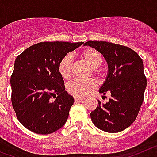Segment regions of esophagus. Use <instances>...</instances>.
Listing matches in <instances>:
<instances>
[{
	"label": "esophagus",
	"mask_w": 157,
	"mask_h": 157,
	"mask_svg": "<svg viewBox=\"0 0 157 157\" xmlns=\"http://www.w3.org/2000/svg\"><path fill=\"white\" fill-rule=\"evenodd\" d=\"M84 98H80V97H77V96H74V100L75 101H82Z\"/></svg>",
	"instance_id": "esophagus-1"
}]
</instances>
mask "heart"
<instances>
[{"label": "heart", "mask_w": 157, "mask_h": 157, "mask_svg": "<svg viewBox=\"0 0 157 157\" xmlns=\"http://www.w3.org/2000/svg\"><path fill=\"white\" fill-rule=\"evenodd\" d=\"M80 58L93 69L95 73L99 74L98 68L100 67L103 62V56L97 50L92 48L85 49L80 53ZM58 73L65 80H69L72 77L73 69V58L70 54H66L61 59L58 66ZM96 81L93 79L80 80L76 79L68 85V91L70 94L77 97H84L92 92L96 87Z\"/></svg>", "instance_id": "1"}]
</instances>
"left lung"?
I'll use <instances>...</instances> for the list:
<instances>
[{"instance_id": "left-lung-1", "label": "left lung", "mask_w": 157, "mask_h": 157, "mask_svg": "<svg viewBox=\"0 0 157 157\" xmlns=\"http://www.w3.org/2000/svg\"><path fill=\"white\" fill-rule=\"evenodd\" d=\"M103 54L108 72L99 93L111 97L107 103L98 100V106L90 116L98 129L118 133L129 127L137 118L144 100L147 80L143 61L132 49L103 41L84 43Z\"/></svg>"}]
</instances>
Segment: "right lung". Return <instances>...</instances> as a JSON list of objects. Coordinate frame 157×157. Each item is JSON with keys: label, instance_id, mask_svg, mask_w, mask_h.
I'll return each mask as SVG.
<instances>
[{"label": "right lung", "instance_id": "obj_1", "mask_svg": "<svg viewBox=\"0 0 157 157\" xmlns=\"http://www.w3.org/2000/svg\"><path fill=\"white\" fill-rule=\"evenodd\" d=\"M83 43L43 42L17 56L10 80L12 104L24 127L50 134L65 125L74 99L65 91L58 63Z\"/></svg>", "mask_w": 157, "mask_h": 157}]
</instances>
